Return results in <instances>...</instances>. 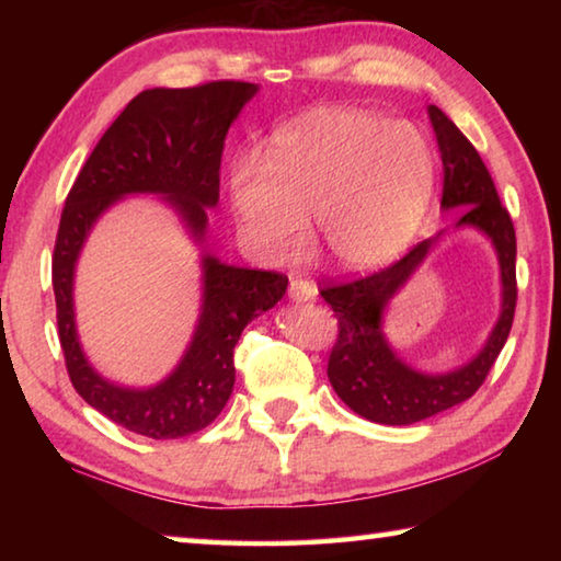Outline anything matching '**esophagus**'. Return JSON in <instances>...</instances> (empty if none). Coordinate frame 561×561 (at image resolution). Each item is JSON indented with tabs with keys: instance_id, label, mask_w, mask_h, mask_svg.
Returning <instances> with one entry per match:
<instances>
[{
	"instance_id": "obj_1",
	"label": "esophagus",
	"mask_w": 561,
	"mask_h": 561,
	"mask_svg": "<svg viewBox=\"0 0 561 561\" xmlns=\"http://www.w3.org/2000/svg\"><path fill=\"white\" fill-rule=\"evenodd\" d=\"M289 297L294 301H309L317 297V284L309 282V279H301V277H291L289 282Z\"/></svg>"
}]
</instances>
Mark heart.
Masks as SVG:
<instances>
[{"label": "heart", "instance_id": "b5f03b06", "mask_svg": "<svg viewBox=\"0 0 561 561\" xmlns=\"http://www.w3.org/2000/svg\"><path fill=\"white\" fill-rule=\"evenodd\" d=\"M433 180V148L413 123L329 108L282 128L264 158L234 160L230 205L262 257H291L311 213L317 250L356 270L391 260L413 240Z\"/></svg>", "mask_w": 561, "mask_h": 561}]
</instances>
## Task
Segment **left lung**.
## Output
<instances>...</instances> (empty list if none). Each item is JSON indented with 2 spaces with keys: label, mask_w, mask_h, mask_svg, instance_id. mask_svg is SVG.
Listing matches in <instances>:
<instances>
[{
  "label": "left lung",
  "mask_w": 561,
  "mask_h": 561,
  "mask_svg": "<svg viewBox=\"0 0 561 561\" xmlns=\"http://www.w3.org/2000/svg\"><path fill=\"white\" fill-rule=\"evenodd\" d=\"M431 121L443 158V207H462L458 225H472L495 244L502 272V314L485 348L468 366L445 376H425L401 364L381 334L388 299L425 260L433 240L413 244L401 260L366 277L329 282L319 289L334 309L339 334L329 354V381L341 401L366 421L411 425L468 401L485 383L510 336L517 307V237L507 207L500 203L490 170L462 130L431 106Z\"/></svg>",
  "instance_id": "obj_1"
}]
</instances>
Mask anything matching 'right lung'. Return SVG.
Returning <instances> with one entry per match:
<instances>
[{
	"mask_svg": "<svg viewBox=\"0 0 561 561\" xmlns=\"http://www.w3.org/2000/svg\"><path fill=\"white\" fill-rule=\"evenodd\" d=\"M254 93L257 87L247 81L138 93L103 133L66 195L51 254L66 371L83 401L146 438H183L220 415L234 386L237 339L254 317L284 297L289 279L279 272L227 267L205 257V304L185 358L160 386L130 391L103 381L81 354L73 329V264L96 217L128 193L165 195L193 234L203 237L205 207L220 197L227 130Z\"/></svg>",
	"mask_w": 561,
	"mask_h": 561,
	"instance_id": "1",
	"label": "right lung"
}]
</instances>
